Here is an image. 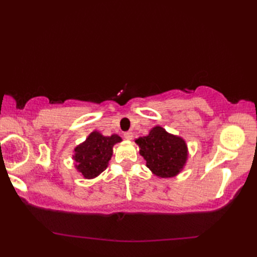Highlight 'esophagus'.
<instances>
[{"label": "esophagus", "mask_w": 257, "mask_h": 257, "mask_svg": "<svg viewBox=\"0 0 257 257\" xmlns=\"http://www.w3.org/2000/svg\"><path fill=\"white\" fill-rule=\"evenodd\" d=\"M133 133H130V132H128V133H124L123 134V138L125 139V140H132L133 139Z\"/></svg>", "instance_id": "obj_1"}]
</instances>
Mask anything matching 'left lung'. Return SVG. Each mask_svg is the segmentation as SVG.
I'll list each match as a JSON object with an SVG mask.
<instances>
[{"label":"left lung","mask_w":257,"mask_h":257,"mask_svg":"<svg viewBox=\"0 0 257 257\" xmlns=\"http://www.w3.org/2000/svg\"><path fill=\"white\" fill-rule=\"evenodd\" d=\"M139 154L144 157L147 167L159 178H172L180 173L188 160L185 141L166 132L160 125L152 128L148 136L136 139Z\"/></svg>","instance_id":"left-lung-1"}]
</instances>
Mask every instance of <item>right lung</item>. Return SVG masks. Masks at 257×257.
Masks as SVG:
<instances>
[{"label": "right lung", "instance_id": "1", "mask_svg": "<svg viewBox=\"0 0 257 257\" xmlns=\"http://www.w3.org/2000/svg\"><path fill=\"white\" fill-rule=\"evenodd\" d=\"M118 135L110 137L102 136L98 132H92L83 144L74 149L73 159L75 168L85 179H94L106 170L112 156V147L120 143Z\"/></svg>", "mask_w": 257, "mask_h": 257}]
</instances>
